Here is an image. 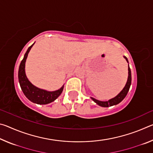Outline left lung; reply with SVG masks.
Masks as SVG:
<instances>
[{
    "instance_id": "8db88e82",
    "label": "left lung",
    "mask_w": 153,
    "mask_h": 153,
    "mask_svg": "<svg viewBox=\"0 0 153 153\" xmlns=\"http://www.w3.org/2000/svg\"><path fill=\"white\" fill-rule=\"evenodd\" d=\"M123 57L126 59V60L128 63V59H127L126 56H123ZM131 70H130V68H129V67H128V81H127L126 86L123 88V89L121 90V91L119 93V94L116 96L115 97H114L113 98H111V99L108 100V101H100V100L95 99V98H92V97H91V98L92 99L93 101L95 102L97 105L100 106V107H111V106L117 105L120 102L122 101V100L124 99V98L126 97V95H127V94H128V92L129 90V88H130V86H131Z\"/></svg>"
}]
</instances>
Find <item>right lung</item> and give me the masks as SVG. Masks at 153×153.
<instances>
[{"label":"right lung","mask_w":153,"mask_h":153,"mask_svg":"<svg viewBox=\"0 0 153 153\" xmlns=\"http://www.w3.org/2000/svg\"><path fill=\"white\" fill-rule=\"evenodd\" d=\"M33 45H34V43L28 48L24 59L21 62L19 72H18V78H19L21 88H22L24 95L30 101L38 105H46L53 102L60 96L63 92L64 86H62L60 89L55 90V91L49 92L36 87L28 80L25 71V61H26L28 53H29L30 49L32 48Z\"/></svg>","instance_id":"1"}]
</instances>
